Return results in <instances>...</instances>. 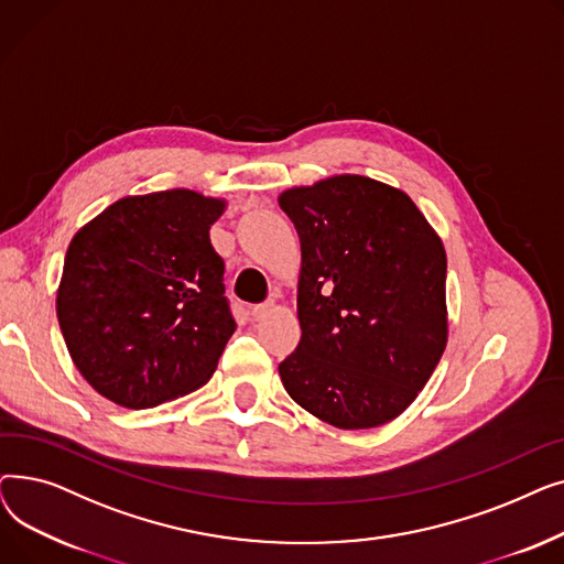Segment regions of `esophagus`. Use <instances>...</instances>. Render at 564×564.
<instances>
[{
    "label": "esophagus",
    "instance_id": "obj_1",
    "mask_svg": "<svg viewBox=\"0 0 564 564\" xmlns=\"http://www.w3.org/2000/svg\"><path fill=\"white\" fill-rule=\"evenodd\" d=\"M274 311V302H264V304H258V306H253L251 308V317L253 319H262V317H267Z\"/></svg>",
    "mask_w": 564,
    "mask_h": 564
}]
</instances>
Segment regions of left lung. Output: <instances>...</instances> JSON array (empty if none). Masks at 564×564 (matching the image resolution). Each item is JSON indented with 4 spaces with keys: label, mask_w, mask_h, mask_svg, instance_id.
Listing matches in <instances>:
<instances>
[{
    "label": "left lung",
    "mask_w": 564,
    "mask_h": 564,
    "mask_svg": "<svg viewBox=\"0 0 564 564\" xmlns=\"http://www.w3.org/2000/svg\"><path fill=\"white\" fill-rule=\"evenodd\" d=\"M302 242L288 395L340 430L398 419L448 343L446 249L404 192L334 175L279 196Z\"/></svg>",
    "instance_id": "8db88e82"
}]
</instances>
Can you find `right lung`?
Here are the masks:
<instances>
[{"instance_id": "add662e5", "label": "right lung", "mask_w": 564, "mask_h": 564, "mask_svg": "<svg viewBox=\"0 0 564 564\" xmlns=\"http://www.w3.org/2000/svg\"><path fill=\"white\" fill-rule=\"evenodd\" d=\"M226 200L192 189L126 196L68 247L56 317L107 400L148 409L200 389L235 332L210 226Z\"/></svg>"}]
</instances>
